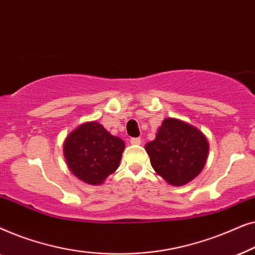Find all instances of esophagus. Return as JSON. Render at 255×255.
<instances>
[{"label": "esophagus", "mask_w": 255, "mask_h": 255, "mask_svg": "<svg viewBox=\"0 0 255 255\" xmlns=\"http://www.w3.org/2000/svg\"><path fill=\"white\" fill-rule=\"evenodd\" d=\"M130 142L132 145H140L141 144V140L139 138H131L130 139Z\"/></svg>", "instance_id": "1"}]
</instances>
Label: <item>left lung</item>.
Returning <instances> with one entry per match:
<instances>
[{
	"label": "left lung",
	"instance_id": "obj_1",
	"mask_svg": "<svg viewBox=\"0 0 255 255\" xmlns=\"http://www.w3.org/2000/svg\"><path fill=\"white\" fill-rule=\"evenodd\" d=\"M156 174L172 186L194 180L207 162L209 144L197 128L176 118H166L153 141L145 145Z\"/></svg>",
	"mask_w": 255,
	"mask_h": 255
}]
</instances>
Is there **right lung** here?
<instances>
[{
    "mask_svg": "<svg viewBox=\"0 0 255 255\" xmlns=\"http://www.w3.org/2000/svg\"><path fill=\"white\" fill-rule=\"evenodd\" d=\"M125 144L103 125L88 122L68 134L64 155L68 168L83 182L97 186L120 166Z\"/></svg>",
    "mask_w": 255,
    "mask_h": 255,
    "instance_id": "right-lung-1",
    "label": "right lung"
}]
</instances>
